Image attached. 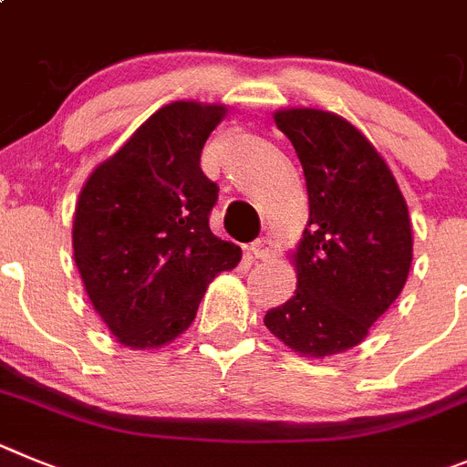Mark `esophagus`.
Listing matches in <instances>:
<instances>
[{"label": "esophagus", "instance_id": "1", "mask_svg": "<svg viewBox=\"0 0 467 467\" xmlns=\"http://www.w3.org/2000/svg\"><path fill=\"white\" fill-rule=\"evenodd\" d=\"M272 251V242L267 237H258L255 242L249 244V254L254 255V258H267Z\"/></svg>", "mask_w": 467, "mask_h": 467}]
</instances>
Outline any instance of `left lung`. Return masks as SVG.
I'll list each match as a JSON object with an SVG mask.
<instances>
[{"instance_id": "left-lung-1", "label": "left lung", "mask_w": 467, "mask_h": 467, "mask_svg": "<svg viewBox=\"0 0 467 467\" xmlns=\"http://www.w3.org/2000/svg\"><path fill=\"white\" fill-rule=\"evenodd\" d=\"M275 123L291 140L309 195L296 254L297 288L265 326L302 356H333L365 339L400 296L411 265L405 197L375 146L330 111L285 109Z\"/></svg>"}]
</instances>
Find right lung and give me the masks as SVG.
I'll return each mask as SVG.
<instances>
[{
  "mask_svg": "<svg viewBox=\"0 0 467 467\" xmlns=\"http://www.w3.org/2000/svg\"><path fill=\"white\" fill-rule=\"evenodd\" d=\"M223 113L221 104H167L83 186L74 260L92 306L125 347L182 335L209 281L242 258L209 228L218 186L200 167Z\"/></svg>",
  "mask_w": 467,
  "mask_h": 467,
  "instance_id": "add662e5",
  "label": "right lung"
}]
</instances>
